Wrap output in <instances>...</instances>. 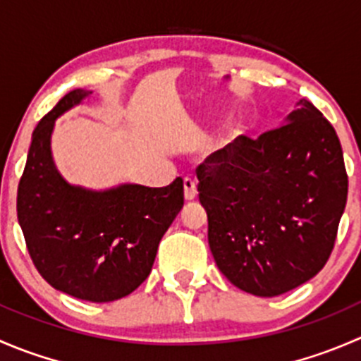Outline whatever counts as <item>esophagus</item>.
I'll return each mask as SVG.
<instances>
[{"label":"esophagus","mask_w":361,"mask_h":361,"mask_svg":"<svg viewBox=\"0 0 361 361\" xmlns=\"http://www.w3.org/2000/svg\"><path fill=\"white\" fill-rule=\"evenodd\" d=\"M183 188H185V199L187 201H194L195 195H197V185L192 178H185L183 180Z\"/></svg>","instance_id":"1"}]
</instances>
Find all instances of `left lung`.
I'll return each mask as SVG.
<instances>
[{
  "label": "left lung",
  "mask_w": 361,
  "mask_h": 361,
  "mask_svg": "<svg viewBox=\"0 0 361 361\" xmlns=\"http://www.w3.org/2000/svg\"><path fill=\"white\" fill-rule=\"evenodd\" d=\"M197 178L211 253L232 285L276 297L325 267L348 174L336 129L314 104L300 99L281 127L207 157Z\"/></svg>",
  "instance_id": "8db88e82"
}]
</instances>
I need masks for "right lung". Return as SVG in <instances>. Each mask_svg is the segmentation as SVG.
Listing matches in <instances>:
<instances>
[{
    "instance_id": "1",
    "label": "right lung",
    "mask_w": 361,
    "mask_h": 361,
    "mask_svg": "<svg viewBox=\"0 0 361 361\" xmlns=\"http://www.w3.org/2000/svg\"><path fill=\"white\" fill-rule=\"evenodd\" d=\"M90 90L66 94L36 126L17 190L25 245L49 285L89 302L133 293L152 271L159 243L183 207V180L162 188L123 183L106 190L71 185L52 159L56 120Z\"/></svg>"
}]
</instances>
